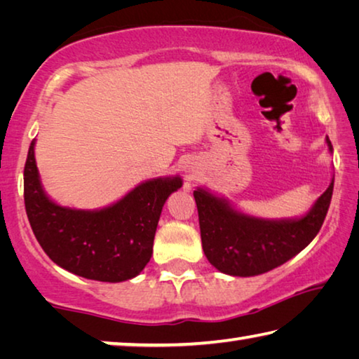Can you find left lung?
<instances>
[{"label": "left lung", "mask_w": 359, "mask_h": 359, "mask_svg": "<svg viewBox=\"0 0 359 359\" xmlns=\"http://www.w3.org/2000/svg\"><path fill=\"white\" fill-rule=\"evenodd\" d=\"M330 150L332 145L326 139ZM334 180L312 210L299 220L267 222L231 209L209 191H193L196 201L203 250L218 271L229 276L264 274L287 263L313 241L323 224L332 198Z\"/></svg>", "instance_id": "1"}]
</instances>
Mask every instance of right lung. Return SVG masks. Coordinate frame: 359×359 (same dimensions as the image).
Instances as JSON below:
<instances>
[{
  "instance_id": "1",
  "label": "right lung",
  "mask_w": 359,
  "mask_h": 359,
  "mask_svg": "<svg viewBox=\"0 0 359 359\" xmlns=\"http://www.w3.org/2000/svg\"><path fill=\"white\" fill-rule=\"evenodd\" d=\"M180 187L179 177L155 179L111 208L74 210L60 208L42 191L34 141L23 169L27 217L42 250L63 269L100 282L128 280L147 266L163 205Z\"/></svg>"
}]
</instances>
